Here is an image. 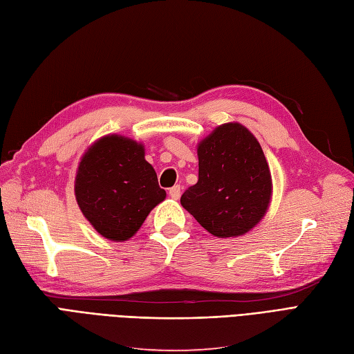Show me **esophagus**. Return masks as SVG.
<instances>
[{
	"label": "esophagus",
	"mask_w": 354,
	"mask_h": 354,
	"mask_svg": "<svg viewBox=\"0 0 354 354\" xmlns=\"http://www.w3.org/2000/svg\"><path fill=\"white\" fill-rule=\"evenodd\" d=\"M180 190H183V188H180V185H175V187H171L170 190H169V194H170V197L171 199H179V196H180Z\"/></svg>",
	"instance_id": "esophagus-1"
}]
</instances>
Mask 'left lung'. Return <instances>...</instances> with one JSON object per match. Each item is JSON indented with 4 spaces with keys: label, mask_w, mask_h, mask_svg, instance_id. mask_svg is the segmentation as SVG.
Here are the masks:
<instances>
[{
    "label": "left lung",
    "mask_w": 354,
    "mask_h": 354,
    "mask_svg": "<svg viewBox=\"0 0 354 354\" xmlns=\"http://www.w3.org/2000/svg\"><path fill=\"white\" fill-rule=\"evenodd\" d=\"M197 158L199 180L180 205L214 236L249 232L266 216L273 192L257 137L241 123H223L197 145Z\"/></svg>",
    "instance_id": "1"
}]
</instances>
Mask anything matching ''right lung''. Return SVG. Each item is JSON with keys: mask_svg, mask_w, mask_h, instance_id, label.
Instances as JSON below:
<instances>
[{"mask_svg": "<svg viewBox=\"0 0 354 354\" xmlns=\"http://www.w3.org/2000/svg\"><path fill=\"white\" fill-rule=\"evenodd\" d=\"M75 197L84 217L106 240L127 241L166 199L145 146L110 134L88 147L78 164Z\"/></svg>", "mask_w": 354, "mask_h": 354, "instance_id": "obj_1", "label": "right lung"}]
</instances>
